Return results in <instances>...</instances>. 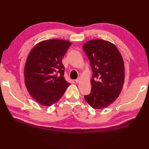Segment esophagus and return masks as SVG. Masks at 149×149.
Returning <instances> with one entry per match:
<instances>
[{"mask_svg": "<svg viewBox=\"0 0 149 149\" xmlns=\"http://www.w3.org/2000/svg\"><path fill=\"white\" fill-rule=\"evenodd\" d=\"M81 81V78H80V77H79V78H78V79H77L75 80V82H76L77 83H79Z\"/></svg>", "mask_w": 149, "mask_h": 149, "instance_id": "34e87169", "label": "esophagus"}]
</instances>
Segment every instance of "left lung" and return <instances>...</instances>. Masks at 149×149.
<instances>
[{"label": "left lung", "instance_id": "obj_1", "mask_svg": "<svg viewBox=\"0 0 149 149\" xmlns=\"http://www.w3.org/2000/svg\"><path fill=\"white\" fill-rule=\"evenodd\" d=\"M83 49L93 72L91 93L84 99L93 109L106 108L115 102L122 90L125 78L122 56L113 43L104 40L88 41Z\"/></svg>", "mask_w": 149, "mask_h": 149}]
</instances>
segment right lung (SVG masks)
Listing matches in <instances>:
<instances>
[{
  "mask_svg": "<svg viewBox=\"0 0 149 149\" xmlns=\"http://www.w3.org/2000/svg\"><path fill=\"white\" fill-rule=\"evenodd\" d=\"M72 44L59 39L42 41L28 55L25 84L30 95L41 105L49 107L56 103L70 84L64 77L62 58Z\"/></svg>",
  "mask_w": 149,
  "mask_h": 149,
  "instance_id": "right-lung-1",
  "label": "right lung"
}]
</instances>
